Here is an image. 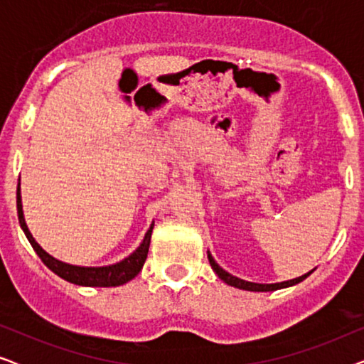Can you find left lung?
Returning a JSON list of instances; mask_svg holds the SVG:
<instances>
[{"label":"left lung","instance_id":"8db88e82","mask_svg":"<svg viewBox=\"0 0 364 364\" xmlns=\"http://www.w3.org/2000/svg\"><path fill=\"white\" fill-rule=\"evenodd\" d=\"M208 262H210V267L212 270L217 273L218 278L223 280L227 283V285L230 287H235V288H240V290H248V291H273V290H280V288H287V287H291V285H296V283H300L305 280L308 275H311V272L305 273V275L298 277V278H293V280H288V282H282V283H272V285H262V283H252V282H245V280H240V278L230 275V273H227L223 268H220L213 260L210 253H208Z\"/></svg>","mask_w":364,"mask_h":364}]
</instances>
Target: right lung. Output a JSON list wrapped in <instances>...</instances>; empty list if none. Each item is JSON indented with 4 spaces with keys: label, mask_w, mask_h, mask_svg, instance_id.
I'll list each match as a JSON object with an SVG mask.
<instances>
[{
    "label": "right lung",
    "mask_w": 364,
    "mask_h": 364,
    "mask_svg": "<svg viewBox=\"0 0 364 364\" xmlns=\"http://www.w3.org/2000/svg\"><path fill=\"white\" fill-rule=\"evenodd\" d=\"M16 205H18L19 225H21L24 235H26L29 243H31L34 252L38 253V257L41 258L44 265H46L51 272L56 273L58 277H61L63 280L74 283V285H82V287H119V285H124V283H127L129 280H132V278L142 270L144 262H146L147 253H149V245H151V235H152L154 223L147 230L146 237H144L141 247H139L137 250L132 253V255L124 258L122 262L116 263V265L96 267V268L94 267H76V265H69V263L56 260V258L44 252L43 248L38 245V242L34 240L31 232L28 230V225H26V222H24V217H23L19 183H18V192H16Z\"/></svg>",
    "instance_id": "obj_1"
}]
</instances>
